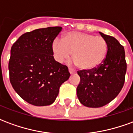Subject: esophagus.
I'll return each instance as SVG.
<instances>
[{
  "label": "esophagus",
  "instance_id": "esophagus-1",
  "mask_svg": "<svg viewBox=\"0 0 133 133\" xmlns=\"http://www.w3.org/2000/svg\"><path fill=\"white\" fill-rule=\"evenodd\" d=\"M69 70V72L70 73V74H74V73H75V70H73V69H72V68H69V70Z\"/></svg>",
  "mask_w": 133,
  "mask_h": 133
}]
</instances>
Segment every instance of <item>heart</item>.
<instances>
[{"mask_svg":"<svg viewBox=\"0 0 133 133\" xmlns=\"http://www.w3.org/2000/svg\"><path fill=\"white\" fill-rule=\"evenodd\" d=\"M51 48L58 63H65L72 52L74 64L81 69L90 70L98 68L105 60L108 43L102 36L72 31L64 35L63 41L55 38Z\"/></svg>","mask_w":133,"mask_h":133,"instance_id":"heart-1","label":"heart"}]
</instances>
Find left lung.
Listing matches in <instances>:
<instances>
[{"label":"left lung","mask_w":133,"mask_h":133,"mask_svg":"<svg viewBox=\"0 0 133 133\" xmlns=\"http://www.w3.org/2000/svg\"><path fill=\"white\" fill-rule=\"evenodd\" d=\"M100 34L108 43L105 60L95 69L78 71L81 81L77 96L88 108L103 107L116 98L123 88L127 70L124 47L114 37Z\"/></svg>","instance_id":"left-lung-1"}]
</instances>
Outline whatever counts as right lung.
I'll list each match as a JSON object with an SVG mask.
<instances>
[{"instance_id": "add662e5", "label": "right lung", "mask_w": 133, "mask_h": 133, "mask_svg": "<svg viewBox=\"0 0 133 133\" xmlns=\"http://www.w3.org/2000/svg\"><path fill=\"white\" fill-rule=\"evenodd\" d=\"M62 27H48L25 33L13 43L8 63L10 83L21 98L31 105L54 103L60 87L68 80L66 65L55 61L52 43Z\"/></svg>"}]
</instances>
